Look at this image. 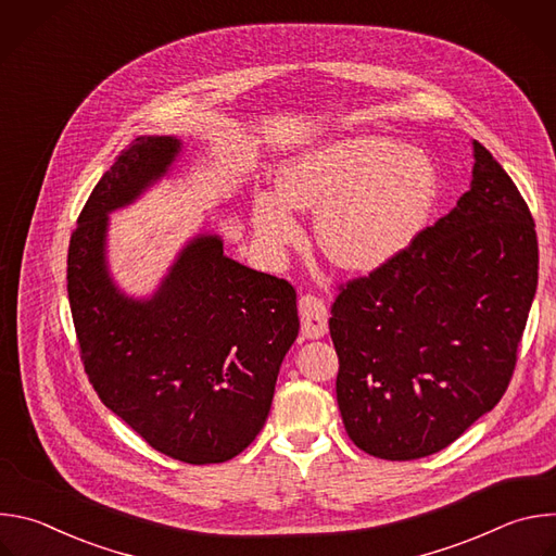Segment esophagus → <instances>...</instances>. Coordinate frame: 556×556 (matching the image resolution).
<instances>
[{"mask_svg": "<svg viewBox=\"0 0 556 556\" xmlns=\"http://www.w3.org/2000/svg\"><path fill=\"white\" fill-rule=\"evenodd\" d=\"M301 314V334L305 339H321L328 334V305L319 299L305 294L299 299Z\"/></svg>", "mask_w": 556, "mask_h": 556, "instance_id": "1", "label": "esophagus"}]
</instances>
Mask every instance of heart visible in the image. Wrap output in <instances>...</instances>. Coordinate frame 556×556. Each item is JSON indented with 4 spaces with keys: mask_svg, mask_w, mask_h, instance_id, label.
Here are the masks:
<instances>
[{
    "mask_svg": "<svg viewBox=\"0 0 556 556\" xmlns=\"http://www.w3.org/2000/svg\"><path fill=\"white\" fill-rule=\"evenodd\" d=\"M440 198L431 155L384 136H352L301 151L281 169L277 191L253 202L257 242L279 257L299 232L294 208H319L316 237L343 268L376 270L407 253Z\"/></svg>",
    "mask_w": 556,
    "mask_h": 556,
    "instance_id": "b5f03b06",
    "label": "heart"
}]
</instances>
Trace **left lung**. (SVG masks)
<instances>
[{
    "label": "left lung",
    "mask_w": 556,
    "mask_h": 556,
    "mask_svg": "<svg viewBox=\"0 0 556 556\" xmlns=\"http://www.w3.org/2000/svg\"><path fill=\"white\" fill-rule=\"evenodd\" d=\"M472 157L457 204L332 305L341 418L380 459L455 442L502 401L515 369L536 292V232L491 151L472 140Z\"/></svg>",
    "instance_id": "1"
}]
</instances>
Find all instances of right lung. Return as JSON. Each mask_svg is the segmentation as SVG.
Here are the masks:
<instances>
[{
  "label": "right lung",
  "instance_id": "right-lung-1",
  "mask_svg": "<svg viewBox=\"0 0 556 556\" xmlns=\"http://www.w3.org/2000/svg\"><path fill=\"white\" fill-rule=\"evenodd\" d=\"M176 136H138L103 174L67 251V296L90 382L144 442L187 464L240 455L270 414L299 334L294 288L224 255L200 230L147 296L118 288L110 215L167 178Z\"/></svg>",
  "mask_w": 556,
  "mask_h": 556
}]
</instances>
